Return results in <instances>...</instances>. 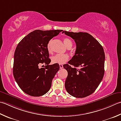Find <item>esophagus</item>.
Wrapping results in <instances>:
<instances>
[{
  "instance_id": "esophagus-1",
  "label": "esophagus",
  "mask_w": 121,
  "mask_h": 121,
  "mask_svg": "<svg viewBox=\"0 0 121 121\" xmlns=\"http://www.w3.org/2000/svg\"><path fill=\"white\" fill-rule=\"evenodd\" d=\"M59 66H60V69H62L63 68V65H61V64H60V65H59Z\"/></svg>"
}]
</instances>
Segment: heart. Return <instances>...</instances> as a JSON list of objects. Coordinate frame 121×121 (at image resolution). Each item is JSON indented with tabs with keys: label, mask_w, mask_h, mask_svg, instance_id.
Wrapping results in <instances>:
<instances>
[{
	"label": "heart",
	"mask_w": 121,
	"mask_h": 121,
	"mask_svg": "<svg viewBox=\"0 0 121 121\" xmlns=\"http://www.w3.org/2000/svg\"><path fill=\"white\" fill-rule=\"evenodd\" d=\"M63 42L68 48H70L72 46L71 40L68 38H65L63 39ZM52 40H50L47 44V50L49 53L52 51L51 49ZM69 56L68 54H56L51 58V62L54 64H63L68 60Z\"/></svg>",
	"instance_id": "1"
}]
</instances>
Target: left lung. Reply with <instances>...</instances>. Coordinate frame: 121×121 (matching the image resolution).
Returning a JSON list of instances; mask_svg holds the SVG:
<instances>
[{
  "mask_svg": "<svg viewBox=\"0 0 121 121\" xmlns=\"http://www.w3.org/2000/svg\"><path fill=\"white\" fill-rule=\"evenodd\" d=\"M63 33L74 39L77 46L74 56L69 64L63 65L68 71L65 89L69 94L75 98H85L93 93L102 80L104 74V49L87 32L63 31ZM78 67L80 69L76 68Z\"/></svg>",
  "mask_w": 121,
  "mask_h": 121,
  "instance_id": "1",
  "label": "left lung"
}]
</instances>
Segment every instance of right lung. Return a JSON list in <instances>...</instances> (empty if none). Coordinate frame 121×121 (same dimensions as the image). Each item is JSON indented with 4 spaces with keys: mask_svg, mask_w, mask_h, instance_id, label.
<instances>
[{
    "mask_svg": "<svg viewBox=\"0 0 121 121\" xmlns=\"http://www.w3.org/2000/svg\"><path fill=\"white\" fill-rule=\"evenodd\" d=\"M62 30H35L26 35L17 45L14 54L13 74L19 86L32 96L44 95L50 89L52 81L60 66L49 65L47 44ZM42 64L46 66L39 67Z\"/></svg>",
    "mask_w": 121,
    "mask_h": 121,
    "instance_id": "add662e5",
    "label": "right lung"
}]
</instances>
